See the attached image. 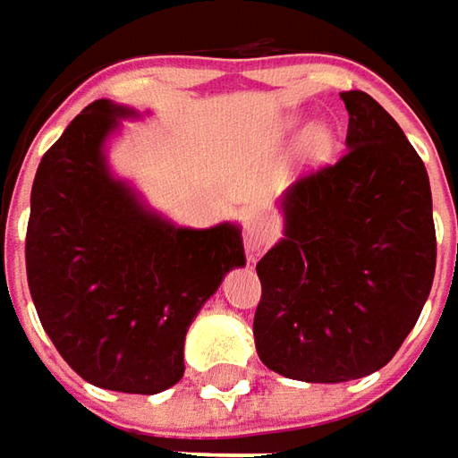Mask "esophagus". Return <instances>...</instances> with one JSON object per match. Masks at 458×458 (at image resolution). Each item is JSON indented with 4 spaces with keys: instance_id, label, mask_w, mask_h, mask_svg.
<instances>
[{
    "instance_id": "esophagus-1",
    "label": "esophagus",
    "mask_w": 458,
    "mask_h": 458,
    "mask_svg": "<svg viewBox=\"0 0 458 458\" xmlns=\"http://www.w3.org/2000/svg\"><path fill=\"white\" fill-rule=\"evenodd\" d=\"M275 239V221L270 216H262V214H255L250 216L247 224H244V247L247 252L255 257L259 255L270 242Z\"/></svg>"
}]
</instances>
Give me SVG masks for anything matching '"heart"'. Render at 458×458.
<instances>
[{
    "instance_id": "b5f03b06",
    "label": "heart",
    "mask_w": 458,
    "mask_h": 458,
    "mask_svg": "<svg viewBox=\"0 0 458 458\" xmlns=\"http://www.w3.org/2000/svg\"><path fill=\"white\" fill-rule=\"evenodd\" d=\"M334 150V134L331 130H326V127H313L310 132L306 134V140H303V152H306L308 160H326L328 155Z\"/></svg>"
}]
</instances>
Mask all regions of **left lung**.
<instances>
[{
    "instance_id": "obj_1",
    "label": "left lung",
    "mask_w": 458,
    "mask_h": 458,
    "mask_svg": "<svg viewBox=\"0 0 458 458\" xmlns=\"http://www.w3.org/2000/svg\"><path fill=\"white\" fill-rule=\"evenodd\" d=\"M342 157L283 199L285 237L257 262V354L301 382L377 372L413 331L436 273L431 183L397 122L364 91L342 94Z\"/></svg>"
}]
</instances>
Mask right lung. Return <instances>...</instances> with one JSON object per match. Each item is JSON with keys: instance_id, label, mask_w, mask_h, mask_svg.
Instances as JSON below:
<instances>
[{"instance_id": "right-lung-1", "label": "right lung", "mask_w": 458, "mask_h": 458, "mask_svg": "<svg viewBox=\"0 0 458 458\" xmlns=\"http://www.w3.org/2000/svg\"><path fill=\"white\" fill-rule=\"evenodd\" d=\"M132 112L98 98L45 152L30 199L27 285L45 334L86 382L155 395L183 377L185 331L244 265L234 224L178 229L112 178L104 140Z\"/></svg>"}]
</instances>
